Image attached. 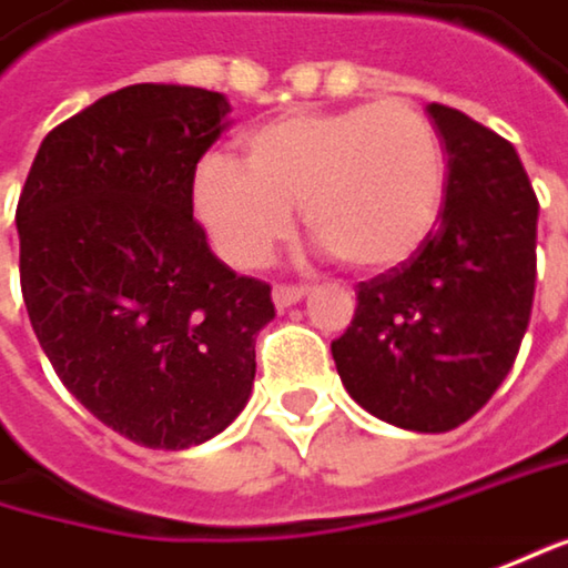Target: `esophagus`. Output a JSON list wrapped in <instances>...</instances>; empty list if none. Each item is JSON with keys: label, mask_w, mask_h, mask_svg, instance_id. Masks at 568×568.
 <instances>
[{"label": "esophagus", "mask_w": 568, "mask_h": 568, "mask_svg": "<svg viewBox=\"0 0 568 568\" xmlns=\"http://www.w3.org/2000/svg\"><path fill=\"white\" fill-rule=\"evenodd\" d=\"M274 304L277 306H291L297 304L306 294V284H274Z\"/></svg>", "instance_id": "esophagus-1"}]
</instances>
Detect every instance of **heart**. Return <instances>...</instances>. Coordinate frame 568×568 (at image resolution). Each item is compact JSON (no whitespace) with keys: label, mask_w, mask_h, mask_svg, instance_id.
<instances>
[{"label":"heart","mask_w":568,"mask_h":568,"mask_svg":"<svg viewBox=\"0 0 568 568\" xmlns=\"http://www.w3.org/2000/svg\"><path fill=\"white\" fill-rule=\"evenodd\" d=\"M245 164L210 154L193 178L196 216L235 267L267 262L294 206L343 264L394 267L424 245L446 193L439 135L407 100L287 112L245 142Z\"/></svg>","instance_id":"obj_1"}]
</instances>
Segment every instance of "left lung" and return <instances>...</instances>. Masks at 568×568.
<instances>
[{"mask_svg":"<svg viewBox=\"0 0 568 568\" xmlns=\"http://www.w3.org/2000/svg\"><path fill=\"white\" fill-rule=\"evenodd\" d=\"M449 174L439 223L407 262L362 281L333 339L345 390L378 420L446 433L510 372L537 287V193L514 144L429 102Z\"/></svg>","mask_w":568,"mask_h":568,"instance_id":"8db88e82","label":"left lung"}]
</instances>
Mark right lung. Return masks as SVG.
I'll return each mask as SVG.
<instances>
[{"label":"right lung","mask_w":568,"mask_h":568,"mask_svg":"<svg viewBox=\"0 0 568 568\" xmlns=\"http://www.w3.org/2000/svg\"><path fill=\"white\" fill-rule=\"evenodd\" d=\"M229 102L135 83L70 115L21 186L19 277L63 387L148 449L216 436L255 382L271 284L225 267L193 220L200 158Z\"/></svg>","instance_id":"right-lung-1"}]
</instances>
